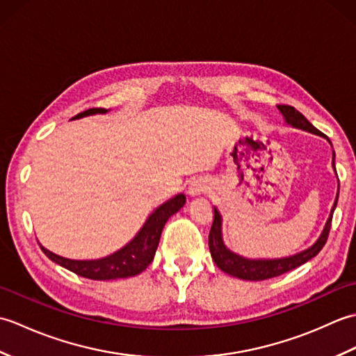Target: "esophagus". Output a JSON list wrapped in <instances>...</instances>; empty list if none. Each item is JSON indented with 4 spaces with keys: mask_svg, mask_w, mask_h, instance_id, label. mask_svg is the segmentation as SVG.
Instances as JSON below:
<instances>
[{
    "mask_svg": "<svg viewBox=\"0 0 356 356\" xmlns=\"http://www.w3.org/2000/svg\"><path fill=\"white\" fill-rule=\"evenodd\" d=\"M208 190V185L203 182V180H194V182H191L190 188H188V193H190V195H200L203 193H207Z\"/></svg>",
    "mask_w": 356,
    "mask_h": 356,
    "instance_id": "obj_1",
    "label": "esophagus"
}]
</instances>
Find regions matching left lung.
Listing matches in <instances>:
<instances>
[{
  "instance_id": "left-lung-1",
  "label": "left lung",
  "mask_w": 356,
  "mask_h": 356,
  "mask_svg": "<svg viewBox=\"0 0 356 356\" xmlns=\"http://www.w3.org/2000/svg\"><path fill=\"white\" fill-rule=\"evenodd\" d=\"M277 107L280 111H282V115L286 118L287 124H291L295 128H301V130H306L309 133L323 136L321 131L316 130V128L309 122V120L301 115L297 108L291 107V105H277ZM332 165H334L335 168V162H332ZM338 194H339V190H338ZM337 202H338V195L334 203V208H332L329 220L326 226H324V231L320 236V238L316 240V243L303 252L287 257V259H280V260H246L243 257L236 255L231 251H228L222 241V228H220L222 218H220V214H218V211L214 208L213 225H211V231L208 237L211 257H213V260L218 266V269H222L223 272H226V274L241 278V280L260 282V280H268V278L283 275L286 272L298 268L301 264H305L306 261L314 259V257L321 251L323 246L326 245L329 232H330V226H332V217H334V211L337 208Z\"/></svg>"
}]
</instances>
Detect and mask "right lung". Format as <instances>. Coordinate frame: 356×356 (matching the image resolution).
I'll return each mask as SVG.
<instances>
[{"mask_svg": "<svg viewBox=\"0 0 356 356\" xmlns=\"http://www.w3.org/2000/svg\"><path fill=\"white\" fill-rule=\"evenodd\" d=\"M96 113H107L105 108H88L79 113L73 119H79L88 115H96ZM185 205V195L179 194L176 197L163 203L159 207L153 214L148 217V220L143 225V228L139 231L130 243L120 251L115 252L110 257H105L101 260H69L64 257H59L47 251L41 246L42 252L49 257L51 261L58 263L59 266L74 272L76 275H81L90 280H115V278H127L140 274L145 270L148 264L153 261L156 249L161 240V234L166 220L176 214L177 211Z\"/></svg>", "mask_w": 356, "mask_h": 356, "instance_id": "obj_1", "label": "right lung"}]
</instances>
